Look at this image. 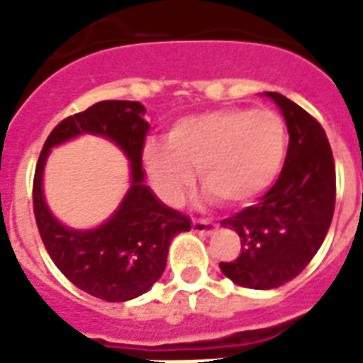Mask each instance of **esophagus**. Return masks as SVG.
Segmentation results:
<instances>
[{
  "label": "esophagus",
  "mask_w": 363,
  "mask_h": 363,
  "mask_svg": "<svg viewBox=\"0 0 363 363\" xmlns=\"http://www.w3.org/2000/svg\"><path fill=\"white\" fill-rule=\"evenodd\" d=\"M192 230L201 235H211L216 230V224L211 220H192Z\"/></svg>",
  "instance_id": "34e87169"
}]
</instances>
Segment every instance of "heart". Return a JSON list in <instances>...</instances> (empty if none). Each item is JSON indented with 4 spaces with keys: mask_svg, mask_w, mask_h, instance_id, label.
<instances>
[{
    "mask_svg": "<svg viewBox=\"0 0 363 363\" xmlns=\"http://www.w3.org/2000/svg\"><path fill=\"white\" fill-rule=\"evenodd\" d=\"M286 128L277 113L245 107L182 116L167 131V143L150 139L143 160L162 198L182 203L196 171L211 198L247 205L259 198L281 173Z\"/></svg>",
    "mask_w": 363,
    "mask_h": 363,
    "instance_id": "1",
    "label": "heart"
}]
</instances>
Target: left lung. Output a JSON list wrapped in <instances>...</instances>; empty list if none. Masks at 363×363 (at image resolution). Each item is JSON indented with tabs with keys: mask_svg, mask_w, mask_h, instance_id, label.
<instances>
[{
	"mask_svg": "<svg viewBox=\"0 0 363 363\" xmlns=\"http://www.w3.org/2000/svg\"><path fill=\"white\" fill-rule=\"evenodd\" d=\"M264 96L286 122V160L258 205L220 222L241 238V254L220 262V271L239 286L254 290L279 288L298 277L324 242L335 209V164L326 131L282 94Z\"/></svg>",
	"mask_w": 363,
	"mask_h": 363,
	"instance_id": "obj_1",
	"label": "left lung"
}]
</instances>
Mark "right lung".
Masks as SVG:
<instances>
[{"label": "right lung", "instance_id": "1", "mask_svg": "<svg viewBox=\"0 0 363 363\" xmlns=\"http://www.w3.org/2000/svg\"><path fill=\"white\" fill-rule=\"evenodd\" d=\"M139 101H99L60 122L45 141L33 179V213L45 248L62 273L82 292L105 301H128L148 292L165 269L177 233L190 218L162 203L145 184L143 143L148 122ZM115 142L130 162V188L113 216L98 228L75 230L50 213L42 173L50 150L79 135Z\"/></svg>", "mask_w": 363, "mask_h": 363}]
</instances>
